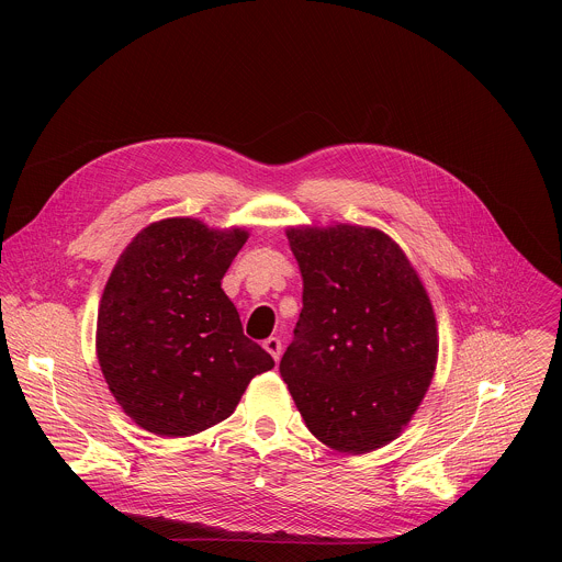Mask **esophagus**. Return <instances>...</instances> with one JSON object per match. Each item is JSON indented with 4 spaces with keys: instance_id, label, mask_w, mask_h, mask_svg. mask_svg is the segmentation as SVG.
I'll return each mask as SVG.
<instances>
[{
    "instance_id": "1",
    "label": "esophagus",
    "mask_w": 562,
    "mask_h": 562,
    "mask_svg": "<svg viewBox=\"0 0 562 562\" xmlns=\"http://www.w3.org/2000/svg\"><path fill=\"white\" fill-rule=\"evenodd\" d=\"M262 347L271 353V358H273L276 362L280 360V356H282V342H280V338H267Z\"/></svg>"
}]
</instances>
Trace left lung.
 <instances>
[{"label": "left lung", "instance_id": "1", "mask_svg": "<svg viewBox=\"0 0 562 562\" xmlns=\"http://www.w3.org/2000/svg\"><path fill=\"white\" fill-rule=\"evenodd\" d=\"M302 311L280 373L308 431L367 453L407 427L431 384V300L393 239L356 224L286 228Z\"/></svg>", "mask_w": 562, "mask_h": 562}]
</instances>
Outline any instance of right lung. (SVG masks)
I'll return each mask as SVG.
<instances>
[{"instance_id": "right-lung-1", "label": "right lung", "mask_w": 562, "mask_h": 562, "mask_svg": "<svg viewBox=\"0 0 562 562\" xmlns=\"http://www.w3.org/2000/svg\"><path fill=\"white\" fill-rule=\"evenodd\" d=\"M245 228L169 217L142 228L100 300L98 360L106 384L142 429L184 438L228 418L273 358L243 331L222 278Z\"/></svg>"}]
</instances>
